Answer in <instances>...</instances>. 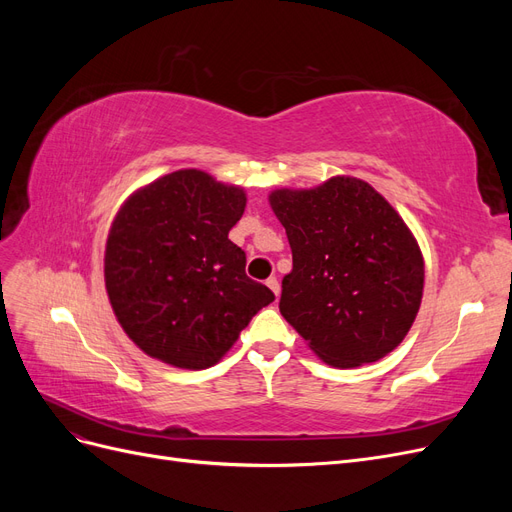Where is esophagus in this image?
I'll use <instances>...</instances> for the list:
<instances>
[{"label": "esophagus", "instance_id": "34e87169", "mask_svg": "<svg viewBox=\"0 0 512 512\" xmlns=\"http://www.w3.org/2000/svg\"><path fill=\"white\" fill-rule=\"evenodd\" d=\"M267 286L273 290V294H275V297H280V280H277V277H269V280H267Z\"/></svg>", "mask_w": 512, "mask_h": 512}]
</instances>
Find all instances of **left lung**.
I'll list each match as a JSON object with an SVG mask.
<instances>
[{"mask_svg": "<svg viewBox=\"0 0 512 512\" xmlns=\"http://www.w3.org/2000/svg\"><path fill=\"white\" fill-rule=\"evenodd\" d=\"M292 250L280 312L324 363L359 367L395 350L423 297V256L399 213L354 177L269 196Z\"/></svg>", "mask_w": 512, "mask_h": 512, "instance_id": "left-lung-1", "label": "left lung"}]
</instances>
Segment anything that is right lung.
<instances>
[{"label":"right lung","instance_id":"right-lung-1","mask_svg":"<svg viewBox=\"0 0 512 512\" xmlns=\"http://www.w3.org/2000/svg\"><path fill=\"white\" fill-rule=\"evenodd\" d=\"M245 194L203 170H177L138 190L108 232L104 280L113 312L153 359L207 369L275 294L245 275L228 239Z\"/></svg>","mask_w":512,"mask_h":512}]
</instances>
